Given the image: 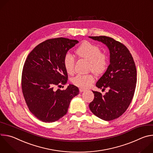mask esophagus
Here are the masks:
<instances>
[{"mask_svg": "<svg viewBox=\"0 0 153 153\" xmlns=\"http://www.w3.org/2000/svg\"><path fill=\"white\" fill-rule=\"evenodd\" d=\"M79 91H80V93H82V92L85 91V89H83V88H79Z\"/></svg>", "mask_w": 153, "mask_h": 153, "instance_id": "1", "label": "esophagus"}]
</instances>
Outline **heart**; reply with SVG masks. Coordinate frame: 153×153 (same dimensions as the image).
<instances>
[{
  "instance_id": "heart-1",
  "label": "heart",
  "mask_w": 153,
  "mask_h": 153,
  "mask_svg": "<svg viewBox=\"0 0 153 153\" xmlns=\"http://www.w3.org/2000/svg\"><path fill=\"white\" fill-rule=\"evenodd\" d=\"M78 56L89 61L88 70L96 75L103 73L107 68L108 59L107 56L101 52V49L97 45L89 42L82 43L76 50ZM65 70L69 74L73 73L74 70L75 60L69 53L65 54L63 59ZM94 78L92 74H77L72 79V82L80 88H87L94 82Z\"/></svg>"
}]
</instances>
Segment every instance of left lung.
<instances>
[{
  "mask_svg": "<svg viewBox=\"0 0 153 153\" xmlns=\"http://www.w3.org/2000/svg\"><path fill=\"white\" fill-rule=\"evenodd\" d=\"M89 37L105 44L110 54V63L96 83L97 88H107L109 91L104 96L93 91L94 98L89 107L99 118L112 120L125 112L133 98L137 82L135 63L131 54L122 43L105 36Z\"/></svg>",
  "mask_w": 153,
  "mask_h": 153,
  "instance_id": "obj_1",
  "label": "left lung"
}]
</instances>
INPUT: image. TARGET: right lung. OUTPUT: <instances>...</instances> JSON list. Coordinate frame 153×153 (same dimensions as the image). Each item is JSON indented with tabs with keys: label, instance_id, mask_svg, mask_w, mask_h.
Wrapping results in <instances>:
<instances>
[{
	"label": "right lung",
	"instance_id": "add662e5",
	"mask_svg": "<svg viewBox=\"0 0 153 153\" xmlns=\"http://www.w3.org/2000/svg\"><path fill=\"white\" fill-rule=\"evenodd\" d=\"M79 42L59 37L47 40L28 54L22 74V90L31 113L44 122H54L67 114L71 99L79 94L74 85L65 90L55 86L65 85L68 74L63 59Z\"/></svg>",
	"mask_w": 153,
	"mask_h": 153
}]
</instances>
